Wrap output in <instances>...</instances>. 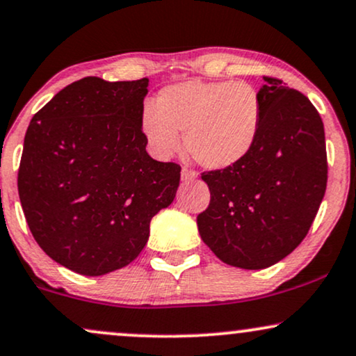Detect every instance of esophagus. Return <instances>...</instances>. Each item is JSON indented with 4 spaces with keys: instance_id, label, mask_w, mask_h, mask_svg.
<instances>
[{
    "instance_id": "1",
    "label": "esophagus",
    "mask_w": 356,
    "mask_h": 356,
    "mask_svg": "<svg viewBox=\"0 0 356 356\" xmlns=\"http://www.w3.org/2000/svg\"><path fill=\"white\" fill-rule=\"evenodd\" d=\"M182 181H194V179H197V172L195 170L189 169V167H182Z\"/></svg>"
}]
</instances>
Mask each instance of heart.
Masks as SVG:
<instances>
[{"label": "heart", "mask_w": 356, "mask_h": 356, "mask_svg": "<svg viewBox=\"0 0 356 356\" xmlns=\"http://www.w3.org/2000/svg\"><path fill=\"white\" fill-rule=\"evenodd\" d=\"M140 126L157 156H172L181 147L179 132H186V149L197 164L229 169L255 147L262 99L245 81H184L162 89L156 106H145Z\"/></svg>", "instance_id": "1"}]
</instances>
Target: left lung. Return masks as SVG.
Masks as SVG:
<instances>
[{
	"mask_svg": "<svg viewBox=\"0 0 356 356\" xmlns=\"http://www.w3.org/2000/svg\"><path fill=\"white\" fill-rule=\"evenodd\" d=\"M262 127L237 165L205 170L211 202L197 216L202 241L222 262L260 270L300 245L327 189L323 122L300 91L262 76Z\"/></svg>",
	"mask_w": 356,
	"mask_h": 356,
	"instance_id": "8db88e82",
	"label": "left lung"
}]
</instances>
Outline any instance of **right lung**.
Segmentation results:
<instances>
[{
	"instance_id": "add662e5",
	"label": "right lung",
	"mask_w": 356,
	"mask_h": 356,
	"mask_svg": "<svg viewBox=\"0 0 356 356\" xmlns=\"http://www.w3.org/2000/svg\"><path fill=\"white\" fill-rule=\"evenodd\" d=\"M147 83L76 81L33 115L24 136L18 192L29 230L51 259L81 275L129 265L179 187L181 165L145 151Z\"/></svg>"
}]
</instances>
